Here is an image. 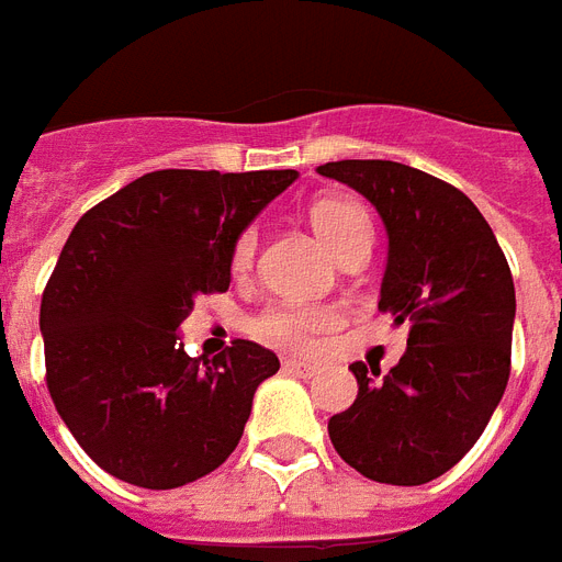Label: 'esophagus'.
<instances>
[{
  "mask_svg": "<svg viewBox=\"0 0 562 562\" xmlns=\"http://www.w3.org/2000/svg\"><path fill=\"white\" fill-rule=\"evenodd\" d=\"M282 368L289 370V373H294V375H303V379H308V375L317 373L315 361H303V359H285V361H282Z\"/></svg>",
  "mask_w": 562,
  "mask_h": 562,
  "instance_id": "esophagus-1",
  "label": "esophagus"
}]
</instances>
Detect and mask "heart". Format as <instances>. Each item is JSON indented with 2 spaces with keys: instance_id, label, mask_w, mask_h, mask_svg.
Returning <instances> with one entry per match:
<instances>
[{
  "instance_id": "1",
  "label": "heart",
  "mask_w": 562,
  "mask_h": 562,
  "mask_svg": "<svg viewBox=\"0 0 562 562\" xmlns=\"http://www.w3.org/2000/svg\"><path fill=\"white\" fill-rule=\"evenodd\" d=\"M312 227L321 236L335 256L341 254L344 247L359 241V238H370L368 215L361 212L352 201L344 198H326L312 206ZM256 250V229H245L236 241L233 250V265L238 271L254 262ZM333 326V315L324 308H306V306H277L268 308L265 315L254 321V333L265 341L285 344V347H306L321 329Z\"/></svg>"
}]
</instances>
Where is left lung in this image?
<instances>
[{"instance_id": "1", "label": "left lung", "mask_w": 562, "mask_h": 562, "mask_svg": "<svg viewBox=\"0 0 562 562\" xmlns=\"http://www.w3.org/2000/svg\"><path fill=\"white\" fill-rule=\"evenodd\" d=\"M317 175L368 198L387 236L379 308L408 324L387 373L350 364L359 396L329 417L335 452L364 479L414 487L470 452L510 375L516 291L479 206L391 160H338Z\"/></svg>"}]
</instances>
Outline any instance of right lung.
I'll return each instance as SVG.
<instances>
[{"label": "right lung", "mask_w": 562, "mask_h": 562, "mask_svg": "<svg viewBox=\"0 0 562 562\" xmlns=\"http://www.w3.org/2000/svg\"><path fill=\"white\" fill-rule=\"evenodd\" d=\"M294 169H162L83 212L40 303L55 408L101 470L145 490L183 487L236 449L256 387L280 359L233 341L189 359L180 324L229 289L238 236Z\"/></svg>", "instance_id": "add662e5"}]
</instances>
